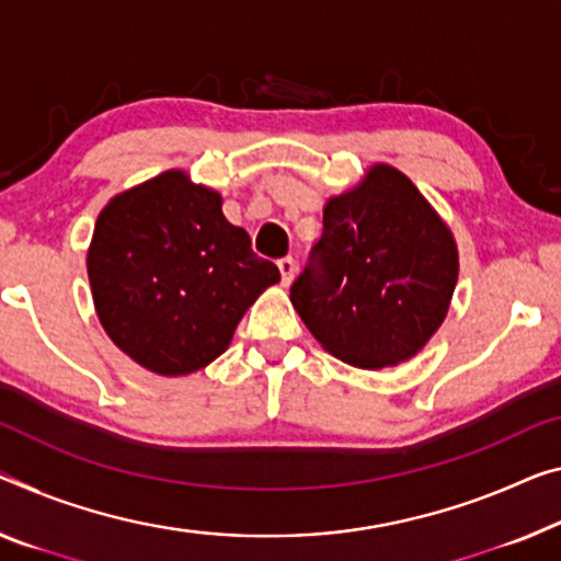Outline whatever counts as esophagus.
I'll list each match as a JSON object with an SVG mask.
<instances>
[{
    "label": "esophagus",
    "instance_id": "esophagus-1",
    "mask_svg": "<svg viewBox=\"0 0 561 561\" xmlns=\"http://www.w3.org/2000/svg\"><path fill=\"white\" fill-rule=\"evenodd\" d=\"M278 268H280V280H283V286H290L293 275H296V271H298L296 261H293L290 255H288V257H280V261H278Z\"/></svg>",
    "mask_w": 561,
    "mask_h": 561
}]
</instances>
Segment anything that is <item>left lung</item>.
Wrapping results in <instances>:
<instances>
[{
	"label": "left lung",
	"instance_id": "8db88e82",
	"mask_svg": "<svg viewBox=\"0 0 561 561\" xmlns=\"http://www.w3.org/2000/svg\"><path fill=\"white\" fill-rule=\"evenodd\" d=\"M459 253L411 180L374 165L323 210V236L290 286L308 331L358 368L396 366L426 346L449 310Z\"/></svg>",
	"mask_w": 561,
	"mask_h": 561
}]
</instances>
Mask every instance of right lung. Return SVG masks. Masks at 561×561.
<instances>
[{
  "mask_svg": "<svg viewBox=\"0 0 561 561\" xmlns=\"http://www.w3.org/2000/svg\"><path fill=\"white\" fill-rule=\"evenodd\" d=\"M94 310L115 346L160 376L205 368L261 293L280 280L222 197L168 170L112 197L88 251Z\"/></svg>",
  "mask_w": 561,
  "mask_h": 561,
  "instance_id": "1",
  "label": "right lung"
}]
</instances>
